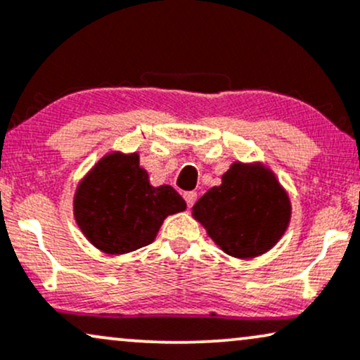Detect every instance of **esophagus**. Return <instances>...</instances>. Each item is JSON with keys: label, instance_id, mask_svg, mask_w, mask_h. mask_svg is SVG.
Returning a JSON list of instances; mask_svg holds the SVG:
<instances>
[{"label": "esophagus", "instance_id": "esophagus-1", "mask_svg": "<svg viewBox=\"0 0 360 360\" xmlns=\"http://www.w3.org/2000/svg\"><path fill=\"white\" fill-rule=\"evenodd\" d=\"M184 199H186V202H188V206L193 207V205L196 202V199H198V193L196 191L184 193Z\"/></svg>", "mask_w": 360, "mask_h": 360}]
</instances>
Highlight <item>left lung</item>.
<instances>
[{
  "mask_svg": "<svg viewBox=\"0 0 360 360\" xmlns=\"http://www.w3.org/2000/svg\"><path fill=\"white\" fill-rule=\"evenodd\" d=\"M193 216L224 253L253 258L280 240L290 221V201L266 167L236 162L193 206Z\"/></svg>",
  "mask_w": 360,
  "mask_h": 360,
  "instance_id": "left-lung-1",
  "label": "left lung"
}]
</instances>
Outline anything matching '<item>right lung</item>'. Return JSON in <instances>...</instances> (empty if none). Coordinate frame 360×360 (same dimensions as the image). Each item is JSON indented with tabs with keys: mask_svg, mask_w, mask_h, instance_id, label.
<instances>
[{
	"mask_svg": "<svg viewBox=\"0 0 360 360\" xmlns=\"http://www.w3.org/2000/svg\"><path fill=\"white\" fill-rule=\"evenodd\" d=\"M186 210L171 186L149 184L139 155L114 153L98 161L75 193L77 224L95 248L122 255L150 245L169 214Z\"/></svg>",
	"mask_w": 360,
	"mask_h": 360,
	"instance_id": "right-lung-1",
	"label": "right lung"
}]
</instances>
